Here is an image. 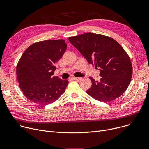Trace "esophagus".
Segmentation results:
<instances>
[{"mask_svg":"<svg viewBox=\"0 0 149 149\" xmlns=\"http://www.w3.org/2000/svg\"><path fill=\"white\" fill-rule=\"evenodd\" d=\"M73 79L77 81H80L81 80V78L80 77H73Z\"/></svg>","mask_w":149,"mask_h":149,"instance_id":"34e87169","label":"esophagus"}]
</instances>
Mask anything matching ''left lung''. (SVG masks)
Segmentation results:
<instances>
[{
	"label": "left lung",
	"mask_w": 149,
	"mask_h": 149,
	"mask_svg": "<svg viewBox=\"0 0 149 149\" xmlns=\"http://www.w3.org/2000/svg\"><path fill=\"white\" fill-rule=\"evenodd\" d=\"M68 40L89 64L100 69V81L89 77L92 86L86 91L88 94L103 102L122 95L131 81L132 65L121 45L112 37L92 33L69 37Z\"/></svg>",
	"instance_id": "left-lung-1"
}]
</instances>
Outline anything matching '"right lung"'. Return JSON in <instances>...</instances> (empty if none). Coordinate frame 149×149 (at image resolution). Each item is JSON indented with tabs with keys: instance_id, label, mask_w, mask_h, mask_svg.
<instances>
[{
	"instance_id": "obj_1",
	"label": "right lung",
	"mask_w": 149,
	"mask_h": 149,
	"mask_svg": "<svg viewBox=\"0 0 149 149\" xmlns=\"http://www.w3.org/2000/svg\"><path fill=\"white\" fill-rule=\"evenodd\" d=\"M67 48L65 40H48L30 45L17 65L16 74L23 94L32 102L45 106L54 103L63 93L69 83L52 75L55 64Z\"/></svg>"
}]
</instances>
